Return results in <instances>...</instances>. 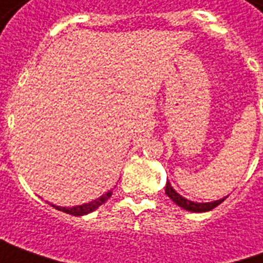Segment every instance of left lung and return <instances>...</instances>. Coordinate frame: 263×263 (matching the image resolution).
<instances>
[{"label": "left lung", "mask_w": 263, "mask_h": 263, "mask_svg": "<svg viewBox=\"0 0 263 263\" xmlns=\"http://www.w3.org/2000/svg\"><path fill=\"white\" fill-rule=\"evenodd\" d=\"M166 194L167 197L172 198L173 203H176L179 207L187 210V211H193V213H204V211H210V210L215 209L218 204H221L226 198H221V200H217V201H213V203H194V201H190L187 198L182 197L180 194L176 193L173 187L171 186V183H166Z\"/></svg>", "instance_id": "8db88e82"}]
</instances>
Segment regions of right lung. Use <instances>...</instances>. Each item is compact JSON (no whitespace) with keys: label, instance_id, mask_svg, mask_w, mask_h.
I'll use <instances>...</instances> for the list:
<instances>
[{"label":"right lung","instance_id":"add662e5","mask_svg":"<svg viewBox=\"0 0 263 263\" xmlns=\"http://www.w3.org/2000/svg\"><path fill=\"white\" fill-rule=\"evenodd\" d=\"M112 196V190H109L107 193L101 196L100 198L97 200H94L91 203H87V204H83V205H77V207H69V209H66V207H59V205H53L54 209L59 210V211H63V213H67V214H71V215H86L88 213H91L94 211L96 209H98L101 204H104L109 197Z\"/></svg>","mask_w":263,"mask_h":263}]
</instances>
